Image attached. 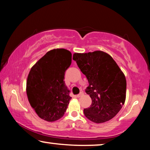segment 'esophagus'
Instances as JSON below:
<instances>
[{"instance_id": "obj_1", "label": "esophagus", "mask_w": 150, "mask_h": 150, "mask_svg": "<svg viewBox=\"0 0 150 150\" xmlns=\"http://www.w3.org/2000/svg\"><path fill=\"white\" fill-rule=\"evenodd\" d=\"M83 95H84V93L83 91H81V93H80L79 94H78L76 96H77V98H80V97H81V96H83Z\"/></svg>"}]
</instances>
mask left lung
Returning <instances> with one entry per match:
<instances>
[{
    "label": "left lung",
    "mask_w": 150,
    "mask_h": 150,
    "mask_svg": "<svg viewBox=\"0 0 150 150\" xmlns=\"http://www.w3.org/2000/svg\"><path fill=\"white\" fill-rule=\"evenodd\" d=\"M73 59L89 84L85 91L92 103L84 109L85 117L97 124L111 120L126 100V80L124 73L113 59L102 51L74 53Z\"/></svg>",
    "instance_id": "1"
}]
</instances>
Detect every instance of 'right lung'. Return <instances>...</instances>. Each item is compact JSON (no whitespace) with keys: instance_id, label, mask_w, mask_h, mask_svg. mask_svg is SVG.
Here are the masks:
<instances>
[{"instance_id":"obj_1","label":"right lung","mask_w":150,"mask_h":150,"mask_svg":"<svg viewBox=\"0 0 150 150\" xmlns=\"http://www.w3.org/2000/svg\"><path fill=\"white\" fill-rule=\"evenodd\" d=\"M71 63V53L63 48L48 51L30 69L26 94L38 115L47 122L62 117L71 100L65 72Z\"/></svg>"}]
</instances>
